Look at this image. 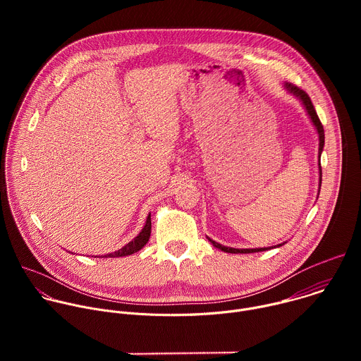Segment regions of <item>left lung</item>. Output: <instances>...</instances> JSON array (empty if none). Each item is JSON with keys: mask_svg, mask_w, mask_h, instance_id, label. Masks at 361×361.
I'll use <instances>...</instances> for the list:
<instances>
[{"mask_svg": "<svg viewBox=\"0 0 361 361\" xmlns=\"http://www.w3.org/2000/svg\"><path fill=\"white\" fill-rule=\"evenodd\" d=\"M284 87L287 88L288 92H291L293 95H295V97L302 102V106H304V109H305L308 117H310L312 123L314 124V127H316V130H317V133H319V170H320V187H322V166H320V157H322V151H323V147H324V128H323V124H322V121H320V118H319V116H317V113H316V110H314V106H313V102H312L310 97L307 95L305 91H302L301 88H298L297 85H294V84H291V82H286ZM207 238H209V237H207ZM209 240H210V243H212L214 247L220 248L221 251L233 252V254H238V252H240V254L259 252V251H266V250H270V248H271V247H269V248H266V247H264V248H231V247L221 245V244L216 243V241L212 240V238H209ZM280 245H283V244H279L277 247H280Z\"/></svg>", "mask_w": 361, "mask_h": 361, "instance_id": "obj_1", "label": "left lung"}]
</instances>
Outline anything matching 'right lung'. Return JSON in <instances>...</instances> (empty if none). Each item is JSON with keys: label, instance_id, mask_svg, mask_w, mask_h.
Listing matches in <instances>:
<instances>
[{"label": "right lung", "instance_id": "1", "mask_svg": "<svg viewBox=\"0 0 361 361\" xmlns=\"http://www.w3.org/2000/svg\"><path fill=\"white\" fill-rule=\"evenodd\" d=\"M149 234H151V214H148L147 217V221H145V226L142 227V230L140 231V234L133 240L130 241L128 244H126L123 248L114 251V252H110L104 257H124V255H130V254H134L137 252L138 250H141L147 243H148V238H149Z\"/></svg>", "mask_w": 361, "mask_h": 361}]
</instances>
